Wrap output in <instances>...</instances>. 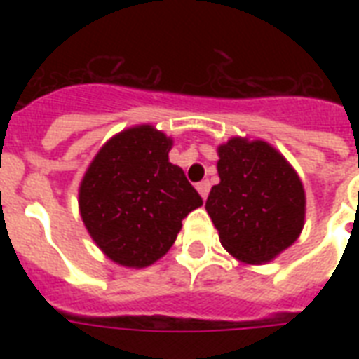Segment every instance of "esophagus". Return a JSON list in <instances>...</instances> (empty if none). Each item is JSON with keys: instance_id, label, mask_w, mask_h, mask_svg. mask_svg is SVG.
Masks as SVG:
<instances>
[{"instance_id": "esophagus-1", "label": "esophagus", "mask_w": 359, "mask_h": 359, "mask_svg": "<svg viewBox=\"0 0 359 359\" xmlns=\"http://www.w3.org/2000/svg\"><path fill=\"white\" fill-rule=\"evenodd\" d=\"M197 191L201 194L203 199H207L208 191H210V182H208V180H201V182L197 184Z\"/></svg>"}]
</instances>
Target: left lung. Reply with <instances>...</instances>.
Listing matches in <instances>:
<instances>
[{
	"instance_id": "8db88e82",
	"label": "left lung",
	"mask_w": 359,
	"mask_h": 359,
	"mask_svg": "<svg viewBox=\"0 0 359 359\" xmlns=\"http://www.w3.org/2000/svg\"><path fill=\"white\" fill-rule=\"evenodd\" d=\"M218 154L219 184L205 207L219 242L240 261H272L304 227L306 196L298 175L264 141L233 137Z\"/></svg>"
}]
</instances>
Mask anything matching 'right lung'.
I'll return each instance as SVG.
<instances>
[{"label":"right lung","mask_w":359,"mask_h":359,"mask_svg":"<svg viewBox=\"0 0 359 359\" xmlns=\"http://www.w3.org/2000/svg\"><path fill=\"white\" fill-rule=\"evenodd\" d=\"M171 140L152 126L124 130L100 149L80 186L83 224L98 248L123 266L165 255L182 219L203 199L169 162Z\"/></svg>","instance_id":"1"}]
</instances>
